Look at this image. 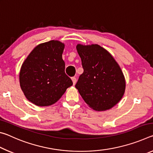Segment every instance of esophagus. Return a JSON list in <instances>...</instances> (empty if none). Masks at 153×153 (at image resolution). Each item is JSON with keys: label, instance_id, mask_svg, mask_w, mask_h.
<instances>
[{"label": "esophagus", "instance_id": "esophagus-1", "mask_svg": "<svg viewBox=\"0 0 153 153\" xmlns=\"http://www.w3.org/2000/svg\"><path fill=\"white\" fill-rule=\"evenodd\" d=\"M71 79H72V82H73V84L74 85H75L76 84V78L75 77H73L71 78Z\"/></svg>", "mask_w": 153, "mask_h": 153}]
</instances>
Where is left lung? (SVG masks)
<instances>
[{
	"mask_svg": "<svg viewBox=\"0 0 153 153\" xmlns=\"http://www.w3.org/2000/svg\"><path fill=\"white\" fill-rule=\"evenodd\" d=\"M76 49L84 72L76 88L92 109H110L120 101L125 92L126 80L121 67L113 56L98 45L78 44Z\"/></svg>",
	"mask_w": 153,
	"mask_h": 153,
	"instance_id": "left-lung-1",
	"label": "left lung"
}]
</instances>
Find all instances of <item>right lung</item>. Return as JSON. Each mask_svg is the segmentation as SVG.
<instances>
[{
	"instance_id": "1",
	"label": "right lung",
	"mask_w": 153,
	"mask_h": 153,
	"mask_svg": "<svg viewBox=\"0 0 153 153\" xmlns=\"http://www.w3.org/2000/svg\"><path fill=\"white\" fill-rule=\"evenodd\" d=\"M65 45L51 40L36 46L23 63L20 86L27 99L39 107L55 104L73 85L65 73Z\"/></svg>"
}]
</instances>
